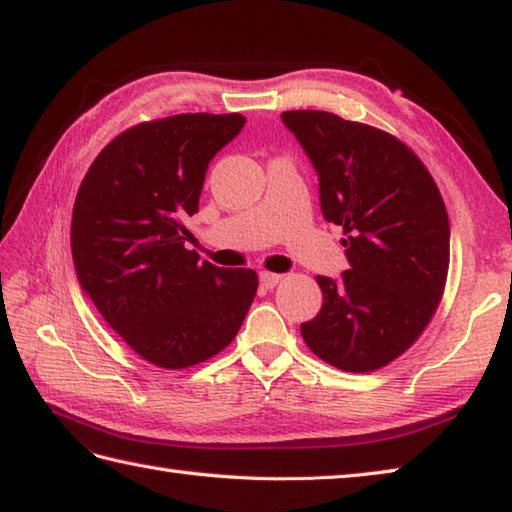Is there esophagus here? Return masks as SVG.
I'll return each mask as SVG.
<instances>
[{
  "label": "esophagus",
  "mask_w": 512,
  "mask_h": 512,
  "mask_svg": "<svg viewBox=\"0 0 512 512\" xmlns=\"http://www.w3.org/2000/svg\"><path fill=\"white\" fill-rule=\"evenodd\" d=\"M281 279H283V277L277 275V272H261V275H259V281H261V285H264V288H275V285H277Z\"/></svg>",
  "instance_id": "obj_1"
}]
</instances>
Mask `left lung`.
I'll use <instances>...</instances> for the list:
<instances>
[{"mask_svg": "<svg viewBox=\"0 0 512 512\" xmlns=\"http://www.w3.org/2000/svg\"><path fill=\"white\" fill-rule=\"evenodd\" d=\"M320 181V207L340 224L351 268L316 277L323 310L301 325L320 360L371 373L430 325L449 270V220L430 170L395 135L327 111H283Z\"/></svg>", "mask_w": 512, "mask_h": 512, "instance_id": "left-lung-1", "label": "left lung"}]
</instances>
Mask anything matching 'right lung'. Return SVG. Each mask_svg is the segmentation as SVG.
Wrapping results in <instances>:
<instances>
[{
    "label": "right lung",
    "mask_w": 512,
    "mask_h": 512,
    "mask_svg": "<svg viewBox=\"0 0 512 512\" xmlns=\"http://www.w3.org/2000/svg\"><path fill=\"white\" fill-rule=\"evenodd\" d=\"M240 113H181L126 128L78 187L71 255L82 290L146 362L181 371L240 331L257 272L218 268L187 251L207 165L240 133Z\"/></svg>",
    "instance_id": "obj_1"
}]
</instances>
